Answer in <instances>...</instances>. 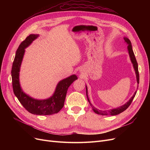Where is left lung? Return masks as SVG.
I'll return each mask as SVG.
<instances>
[{
	"instance_id": "1",
	"label": "left lung",
	"mask_w": 150,
	"mask_h": 150,
	"mask_svg": "<svg viewBox=\"0 0 150 150\" xmlns=\"http://www.w3.org/2000/svg\"><path fill=\"white\" fill-rule=\"evenodd\" d=\"M124 40H125V42L128 44V53H129V57H130L131 61L132 64H133L134 69V70H135L136 74V78H137V82L139 84V70H138V64L137 62L134 53L132 49L131 42L129 39L127 38H126V37H124ZM86 96H87L88 101H89V103L91 106L92 108L93 111H94V112H95V113H96L97 114L102 115H116L117 114H119L122 113V112L125 111V110L127 109L130 106V105L131 104V102L132 101L134 98L136 94V92H137V91H136L135 93H134L133 96L130 98V100L127 102V103H126L124 105H123L122 106H120L119 108H115V109H112L111 110H109V111H101V110L97 109V108L94 107L90 102L89 99L88 98V96L87 86H86Z\"/></svg>"
}]
</instances>
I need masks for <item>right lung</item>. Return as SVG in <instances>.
Returning a JSON list of instances; mask_svg holds the SVG:
<instances>
[{"instance_id": "1", "label": "right lung", "mask_w": 150, "mask_h": 150, "mask_svg": "<svg viewBox=\"0 0 150 150\" xmlns=\"http://www.w3.org/2000/svg\"><path fill=\"white\" fill-rule=\"evenodd\" d=\"M38 36V35H30L27 36L19 45L16 53L11 69L13 92L22 105L29 112L35 115H52L58 113L64 106L68 88L78 78L75 75H72L60 81L57 84L53 95L46 100L34 99L23 92L19 78L21 64L25 53V49Z\"/></svg>"}]
</instances>
